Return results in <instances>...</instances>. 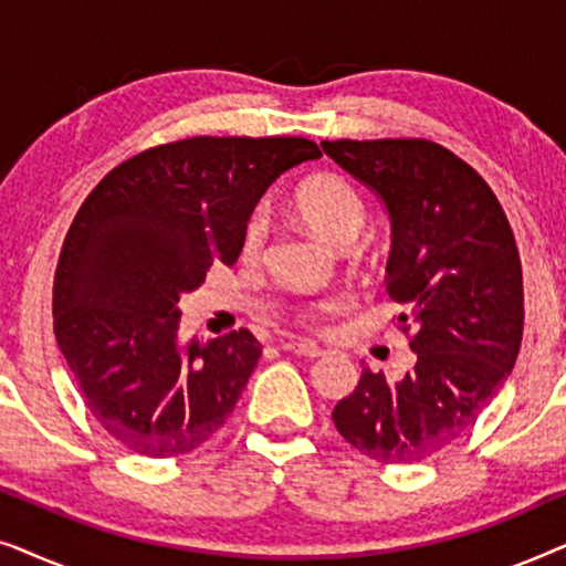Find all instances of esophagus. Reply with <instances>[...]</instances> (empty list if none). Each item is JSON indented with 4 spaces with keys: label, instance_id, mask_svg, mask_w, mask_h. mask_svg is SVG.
Here are the masks:
<instances>
[{
    "label": "esophagus",
    "instance_id": "esophagus-1",
    "mask_svg": "<svg viewBox=\"0 0 566 566\" xmlns=\"http://www.w3.org/2000/svg\"><path fill=\"white\" fill-rule=\"evenodd\" d=\"M281 347H283V350H289V353L306 355V358H319V355H324L319 345L306 343V339H285V343H281Z\"/></svg>",
    "mask_w": 566,
    "mask_h": 566
}]
</instances>
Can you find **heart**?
Returning a JSON list of instances; mask_svg holds the SVG:
<instances>
[{
  "label": "heart",
  "mask_w": 566,
  "mask_h": 566,
  "mask_svg": "<svg viewBox=\"0 0 566 566\" xmlns=\"http://www.w3.org/2000/svg\"><path fill=\"white\" fill-rule=\"evenodd\" d=\"M298 219L314 231L322 242L337 250H347L366 227V203L360 192L339 175H319L301 185L296 192ZM268 242V219L254 213L244 229V258H260ZM337 308V301H319L304 312V316H319Z\"/></svg>",
  "instance_id": "1"
}]
</instances>
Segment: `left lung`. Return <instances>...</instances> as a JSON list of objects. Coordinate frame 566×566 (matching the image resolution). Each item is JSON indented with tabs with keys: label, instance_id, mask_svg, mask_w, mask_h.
I'll list each match as a JSON object with an SVG mask.
<instances>
[{
	"label": "left lung",
	"instance_id": "left-lung-1",
	"mask_svg": "<svg viewBox=\"0 0 566 566\" xmlns=\"http://www.w3.org/2000/svg\"><path fill=\"white\" fill-rule=\"evenodd\" d=\"M324 154L386 208V291L415 368H363L332 420L384 463H412L461 438L497 397L523 337V273L513 229L476 169L424 138L322 142Z\"/></svg>",
	"mask_w": 566,
	"mask_h": 566
}]
</instances>
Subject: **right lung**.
I'll return each instance as SVG.
<instances>
[{"mask_svg": "<svg viewBox=\"0 0 566 566\" xmlns=\"http://www.w3.org/2000/svg\"><path fill=\"white\" fill-rule=\"evenodd\" d=\"M319 157L296 136H196L123 161L82 203L53 277V332L92 417L130 451L188 453L234 412L262 347L250 329L182 339L180 298L239 260L270 185Z\"/></svg>", "mask_w": 566, "mask_h": 566, "instance_id": "add662e5", "label": "right lung"}]
</instances>
